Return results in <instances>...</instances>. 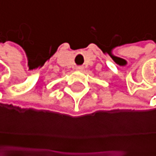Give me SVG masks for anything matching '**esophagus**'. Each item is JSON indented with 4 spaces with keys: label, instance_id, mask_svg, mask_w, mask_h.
I'll use <instances>...</instances> for the list:
<instances>
[{
    "label": "esophagus",
    "instance_id": "obj_1",
    "mask_svg": "<svg viewBox=\"0 0 156 156\" xmlns=\"http://www.w3.org/2000/svg\"><path fill=\"white\" fill-rule=\"evenodd\" d=\"M78 69H81V68H78Z\"/></svg>",
    "mask_w": 156,
    "mask_h": 156
}]
</instances>
